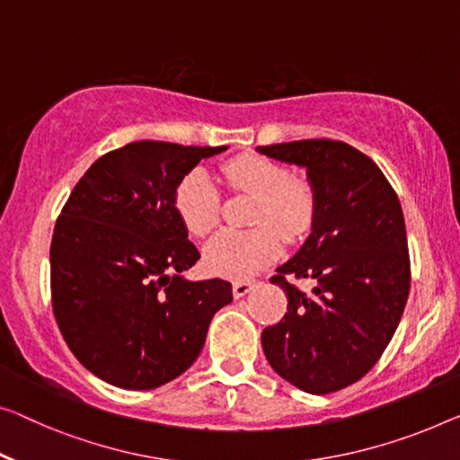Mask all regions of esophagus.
<instances>
[{
    "label": "esophagus",
    "instance_id": "esophagus-1",
    "mask_svg": "<svg viewBox=\"0 0 460 460\" xmlns=\"http://www.w3.org/2000/svg\"><path fill=\"white\" fill-rule=\"evenodd\" d=\"M252 289H253L252 280H235V283H233V297L239 299V297L248 296Z\"/></svg>",
    "mask_w": 460,
    "mask_h": 460
}]
</instances>
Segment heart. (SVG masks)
<instances>
[{"mask_svg": "<svg viewBox=\"0 0 460 460\" xmlns=\"http://www.w3.org/2000/svg\"><path fill=\"white\" fill-rule=\"evenodd\" d=\"M223 180L233 191L252 194L248 231H221L204 248V264L215 274L245 279L280 253V238L297 243L316 221V191L312 183L291 177L283 163L262 155H239L225 161ZM173 207L191 235L207 237L221 217V191L207 173L194 167L177 181Z\"/></svg>", "mask_w": 460, "mask_h": 460, "instance_id": "obj_1", "label": "heart"}]
</instances>
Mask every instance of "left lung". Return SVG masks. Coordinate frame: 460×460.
Segmentation results:
<instances>
[{"instance_id":"8db88e82","label":"left lung","mask_w":460,"mask_h":460,"mask_svg":"<svg viewBox=\"0 0 460 460\" xmlns=\"http://www.w3.org/2000/svg\"><path fill=\"white\" fill-rule=\"evenodd\" d=\"M258 150L305 167L316 191L312 235L270 279L289 304L279 324L264 328V355L293 386L337 393L378 363L405 310L411 260L399 196L378 164L341 140ZM293 279H312L313 296Z\"/></svg>"}]
</instances>
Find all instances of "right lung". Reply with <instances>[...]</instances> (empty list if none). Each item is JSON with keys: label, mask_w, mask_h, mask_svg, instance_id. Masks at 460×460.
<instances>
[{"label": "right lung", "mask_w": 460, "mask_h": 460, "mask_svg": "<svg viewBox=\"0 0 460 460\" xmlns=\"http://www.w3.org/2000/svg\"><path fill=\"white\" fill-rule=\"evenodd\" d=\"M225 146L140 140L102 155L61 208L51 239V305L64 341L88 372L150 390L200 355L223 279L186 280L200 258L177 217V181Z\"/></svg>", "instance_id": "right-lung-1"}]
</instances>
